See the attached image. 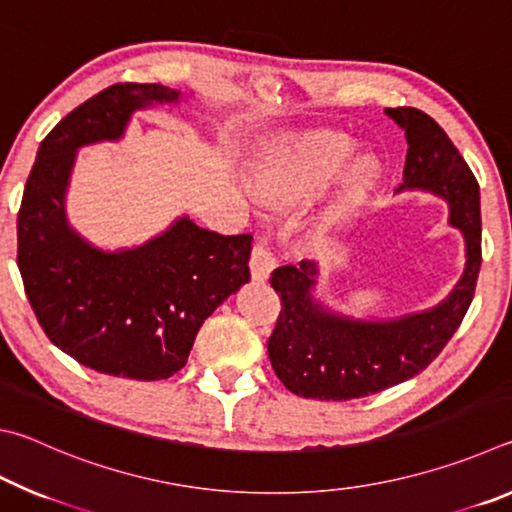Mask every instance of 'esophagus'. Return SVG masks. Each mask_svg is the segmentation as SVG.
Returning a JSON list of instances; mask_svg holds the SVG:
<instances>
[{
  "label": "esophagus",
  "mask_w": 512,
  "mask_h": 512,
  "mask_svg": "<svg viewBox=\"0 0 512 512\" xmlns=\"http://www.w3.org/2000/svg\"><path fill=\"white\" fill-rule=\"evenodd\" d=\"M275 268V259L271 255V250L264 244V241H257L253 246V253H250V275H253V280L257 282H264L268 280V275Z\"/></svg>",
  "instance_id": "esophagus-1"
}]
</instances>
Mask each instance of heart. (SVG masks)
Instances as JSON below:
<instances>
[{"instance_id": "1", "label": "heart", "mask_w": 512, "mask_h": 512, "mask_svg": "<svg viewBox=\"0 0 512 512\" xmlns=\"http://www.w3.org/2000/svg\"><path fill=\"white\" fill-rule=\"evenodd\" d=\"M354 144L350 137L332 131L305 133L293 140L275 160L257 171V192L268 203L291 205L314 198L339 178ZM368 167H361L345 187V205H352L363 194Z\"/></svg>"}]
</instances>
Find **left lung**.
I'll return each mask as SVG.
<instances>
[{
    "instance_id": "1",
    "label": "left lung",
    "mask_w": 512,
    "mask_h": 512,
    "mask_svg": "<svg viewBox=\"0 0 512 512\" xmlns=\"http://www.w3.org/2000/svg\"><path fill=\"white\" fill-rule=\"evenodd\" d=\"M406 135L404 183L449 203V223L465 237V271L438 307L397 320H357L311 298L318 266H280L271 287L282 300L268 359L291 393L311 400H357L411 379L443 352L470 309L481 271L479 183L447 133L418 108H386Z\"/></svg>"
}]
</instances>
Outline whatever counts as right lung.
<instances>
[{"instance_id": "right-lung-1", "label": "right lung", "mask_w": 512, "mask_h": 512, "mask_svg": "<svg viewBox=\"0 0 512 512\" xmlns=\"http://www.w3.org/2000/svg\"><path fill=\"white\" fill-rule=\"evenodd\" d=\"M178 99L160 83H117L81 103L40 142L17 212V266L40 327L56 348L112 377H171L203 320L250 280L253 235L225 237L183 216L144 246L106 253L67 223L76 151L119 140L135 110Z\"/></svg>"}]
</instances>
